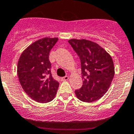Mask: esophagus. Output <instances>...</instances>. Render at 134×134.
I'll use <instances>...</instances> for the list:
<instances>
[{"instance_id":"34e87169","label":"esophagus","mask_w":134,"mask_h":134,"mask_svg":"<svg viewBox=\"0 0 134 134\" xmlns=\"http://www.w3.org/2000/svg\"><path fill=\"white\" fill-rule=\"evenodd\" d=\"M68 79H69L68 76H64V77H63L61 78L62 81H64L68 80Z\"/></svg>"}]
</instances>
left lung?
<instances>
[{
	"label": "left lung",
	"mask_w": 134,
	"mask_h": 134,
	"mask_svg": "<svg viewBox=\"0 0 134 134\" xmlns=\"http://www.w3.org/2000/svg\"><path fill=\"white\" fill-rule=\"evenodd\" d=\"M68 42L80 59L83 80L80 89L75 91V95L85 102L99 100L106 93L115 75L111 57L95 42L85 39Z\"/></svg>",
	"instance_id": "obj_1"
}]
</instances>
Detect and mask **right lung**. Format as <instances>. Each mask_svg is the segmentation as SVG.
I'll return each mask as SVG.
<instances>
[{
    "label": "right lung",
    "mask_w": 134,
    "mask_h": 134,
    "mask_svg": "<svg viewBox=\"0 0 134 134\" xmlns=\"http://www.w3.org/2000/svg\"><path fill=\"white\" fill-rule=\"evenodd\" d=\"M58 38H44L36 41L21 55L18 64L19 83L26 94L40 103L51 102L59 86L51 75L49 52Z\"/></svg>",
    "instance_id": "obj_1"
}]
</instances>
